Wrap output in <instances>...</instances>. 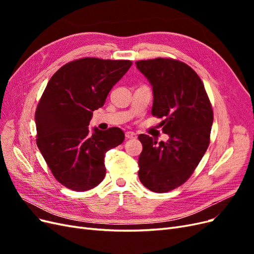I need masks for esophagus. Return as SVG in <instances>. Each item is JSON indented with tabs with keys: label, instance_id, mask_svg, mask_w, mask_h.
Masks as SVG:
<instances>
[{
	"label": "esophagus",
	"instance_id": "1",
	"mask_svg": "<svg viewBox=\"0 0 254 254\" xmlns=\"http://www.w3.org/2000/svg\"><path fill=\"white\" fill-rule=\"evenodd\" d=\"M125 136L127 137V139H135V137H136V133H134V132H132V131H127V132L125 133Z\"/></svg>",
	"mask_w": 254,
	"mask_h": 254
}]
</instances>
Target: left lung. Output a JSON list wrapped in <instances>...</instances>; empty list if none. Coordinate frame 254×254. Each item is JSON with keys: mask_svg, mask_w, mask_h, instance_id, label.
Here are the masks:
<instances>
[{"mask_svg": "<svg viewBox=\"0 0 254 254\" xmlns=\"http://www.w3.org/2000/svg\"><path fill=\"white\" fill-rule=\"evenodd\" d=\"M135 64L152 86L151 114L162 119L160 126L170 135L158 144L149 135H139V178L151 191L166 193L190 178L209 147L212 105L200 77L182 61L155 58Z\"/></svg>", "mask_w": 254, "mask_h": 254, "instance_id": "left-lung-1", "label": "left lung"}]
</instances>
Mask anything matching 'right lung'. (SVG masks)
I'll return each instance as SVG.
<instances>
[{"instance_id":"obj_1","label":"right lung","mask_w":254,"mask_h":254,"mask_svg":"<svg viewBox=\"0 0 254 254\" xmlns=\"http://www.w3.org/2000/svg\"><path fill=\"white\" fill-rule=\"evenodd\" d=\"M131 64L84 57L61 66L48 82L35 113L36 142L53 176L65 188L84 191L104 180L106 152L124 142L125 134L118 127L95 128L91 134L88 126Z\"/></svg>"}]
</instances>
